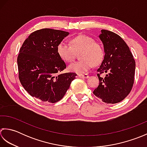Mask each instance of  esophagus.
<instances>
[{
  "label": "esophagus",
  "mask_w": 147,
  "mask_h": 147,
  "mask_svg": "<svg viewBox=\"0 0 147 147\" xmlns=\"http://www.w3.org/2000/svg\"><path fill=\"white\" fill-rule=\"evenodd\" d=\"M78 77L82 78V79H87V78H89V75L88 74H82V75H78Z\"/></svg>",
  "instance_id": "obj_1"
}]
</instances>
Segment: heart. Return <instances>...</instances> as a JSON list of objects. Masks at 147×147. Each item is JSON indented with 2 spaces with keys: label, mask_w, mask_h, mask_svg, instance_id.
Returning <instances> with one entry per match:
<instances>
[{
  "label": "heart",
  "mask_w": 147,
  "mask_h": 147,
  "mask_svg": "<svg viewBox=\"0 0 147 147\" xmlns=\"http://www.w3.org/2000/svg\"><path fill=\"white\" fill-rule=\"evenodd\" d=\"M56 52L63 61L70 63L79 53L80 60L71 63L69 70L77 74L82 75L91 70L94 65L102 62L105 56L103 46L90 36L79 35L71 38L70 44L60 42L56 47Z\"/></svg>",
  "instance_id": "1"
}]
</instances>
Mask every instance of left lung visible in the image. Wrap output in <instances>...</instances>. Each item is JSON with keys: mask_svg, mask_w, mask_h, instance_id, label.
I'll list each match as a JSON object with an SVG mask.
<instances>
[{"mask_svg": "<svg viewBox=\"0 0 147 147\" xmlns=\"http://www.w3.org/2000/svg\"><path fill=\"white\" fill-rule=\"evenodd\" d=\"M104 59L97 70L99 85L93 94L107 103H117L129 94L134 84L135 61L125 41L117 34L101 30ZM106 73L105 78L100 77Z\"/></svg>", "mask_w": 147, "mask_h": 147, "instance_id": "8db88e82", "label": "left lung"}]
</instances>
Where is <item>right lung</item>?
<instances>
[{"instance_id": "obj_1", "label": "right lung", "mask_w": 147, "mask_h": 147, "mask_svg": "<svg viewBox=\"0 0 147 147\" xmlns=\"http://www.w3.org/2000/svg\"><path fill=\"white\" fill-rule=\"evenodd\" d=\"M69 34L67 32L43 28L32 32L24 41L17 58L19 79L32 96L47 103L63 98L77 74H58L67 66L56 47Z\"/></svg>"}]
</instances>
